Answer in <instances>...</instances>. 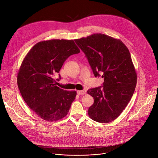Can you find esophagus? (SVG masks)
Returning <instances> with one entry per match:
<instances>
[{"label":"esophagus","instance_id":"34e87169","mask_svg":"<svg viewBox=\"0 0 158 158\" xmlns=\"http://www.w3.org/2000/svg\"><path fill=\"white\" fill-rule=\"evenodd\" d=\"M77 94L78 95H84L85 94V92L84 91H77Z\"/></svg>","mask_w":158,"mask_h":158}]
</instances>
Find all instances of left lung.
I'll return each mask as SVG.
<instances>
[{"label":"left lung","mask_w":158,"mask_h":158,"mask_svg":"<svg viewBox=\"0 0 158 158\" xmlns=\"http://www.w3.org/2000/svg\"><path fill=\"white\" fill-rule=\"evenodd\" d=\"M91 67L94 76L102 74V86L90 89L94 98L88 109L93 120L107 123L116 119L130 101L137 82L131 54L123 42L102 34L76 39Z\"/></svg>","instance_id":"1"}]
</instances>
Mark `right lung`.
Returning a JSON list of instances; mask_svg holds the SVG:
<instances>
[{
	"label": "right lung",
	"mask_w": 158,
	"mask_h": 158,
	"mask_svg": "<svg viewBox=\"0 0 158 158\" xmlns=\"http://www.w3.org/2000/svg\"><path fill=\"white\" fill-rule=\"evenodd\" d=\"M79 52L73 40L52 39L37 43L22 61L18 87L26 103L42 119L56 121L68 114L77 93L56 85L53 76L67 58ZM60 79L59 74L57 80Z\"/></svg>",
	"instance_id": "1"
}]
</instances>
